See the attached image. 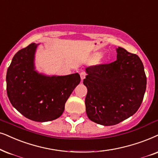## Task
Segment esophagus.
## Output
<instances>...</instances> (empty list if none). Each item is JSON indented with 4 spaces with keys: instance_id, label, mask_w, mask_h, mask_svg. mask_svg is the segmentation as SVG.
Masks as SVG:
<instances>
[{
    "instance_id": "34e87169",
    "label": "esophagus",
    "mask_w": 158,
    "mask_h": 158,
    "mask_svg": "<svg viewBox=\"0 0 158 158\" xmlns=\"http://www.w3.org/2000/svg\"><path fill=\"white\" fill-rule=\"evenodd\" d=\"M81 80L83 81V80L85 78V76H86V73H85V72H82V73H81Z\"/></svg>"
}]
</instances>
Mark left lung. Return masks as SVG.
<instances>
[{"instance_id":"obj_1","label":"left lung","mask_w":158,"mask_h":158,"mask_svg":"<svg viewBox=\"0 0 158 158\" xmlns=\"http://www.w3.org/2000/svg\"><path fill=\"white\" fill-rule=\"evenodd\" d=\"M117 59L87 67L83 80L89 118L103 126H113L133 115L142 104L147 87L144 65L135 54L119 47Z\"/></svg>"}]
</instances>
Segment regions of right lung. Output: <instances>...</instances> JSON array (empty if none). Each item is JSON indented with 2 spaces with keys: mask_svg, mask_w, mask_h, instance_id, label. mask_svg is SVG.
<instances>
[{
  "mask_svg": "<svg viewBox=\"0 0 158 158\" xmlns=\"http://www.w3.org/2000/svg\"><path fill=\"white\" fill-rule=\"evenodd\" d=\"M37 46L33 43L14 55L7 70V94L13 106L25 118L51 121L62 114L81 77L78 73L52 77L38 74L34 68Z\"/></svg>",
  "mask_w": 158,
  "mask_h": 158,
  "instance_id": "add662e5",
  "label": "right lung"
}]
</instances>
